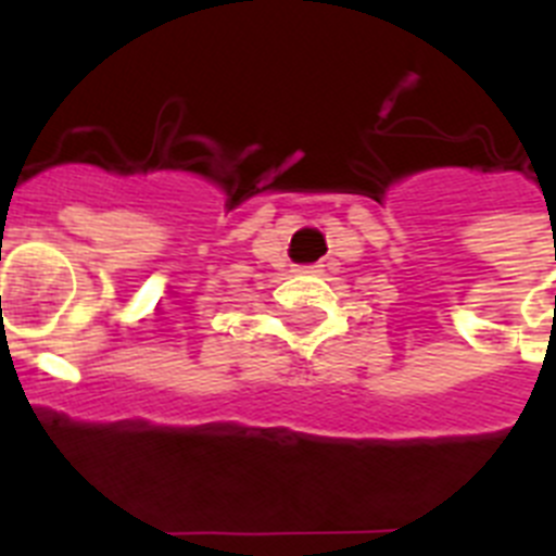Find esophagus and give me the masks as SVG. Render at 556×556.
Listing matches in <instances>:
<instances>
[{
	"instance_id": "1",
	"label": "esophagus",
	"mask_w": 556,
	"mask_h": 556,
	"mask_svg": "<svg viewBox=\"0 0 556 556\" xmlns=\"http://www.w3.org/2000/svg\"><path fill=\"white\" fill-rule=\"evenodd\" d=\"M314 267H298V273H312Z\"/></svg>"
}]
</instances>
